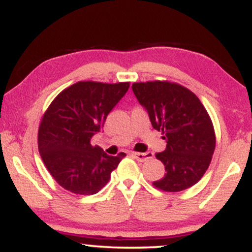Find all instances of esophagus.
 <instances>
[{"mask_svg": "<svg viewBox=\"0 0 252 252\" xmlns=\"http://www.w3.org/2000/svg\"><path fill=\"white\" fill-rule=\"evenodd\" d=\"M131 156L135 158L139 162H144V160L149 159V158H152V152H145V154H140V152H131Z\"/></svg>", "mask_w": 252, "mask_h": 252, "instance_id": "1", "label": "esophagus"}]
</instances>
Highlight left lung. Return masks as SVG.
Listing matches in <instances>:
<instances>
[{
  "label": "left lung",
  "instance_id": "obj_1",
  "mask_svg": "<svg viewBox=\"0 0 252 252\" xmlns=\"http://www.w3.org/2000/svg\"><path fill=\"white\" fill-rule=\"evenodd\" d=\"M132 90L152 127L166 140L165 150L156 154L166 172L154 186L172 193L194 186L208 169L216 149L213 124L201 101L189 89L165 81L133 83Z\"/></svg>",
  "mask_w": 252,
  "mask_h": 252
}]
</instances>
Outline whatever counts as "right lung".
<instances>
[{"label": "right lung", "mask_w": 252, "mask_h": 252, "mask_svg": "<svg viewBox=\"0 0 252 252\" xmlns=\"http://www.w3.org/2000/svg\"><path fill=\"white\" fill-rule=\"evenodd\" d=\"M129 88L128 82H77L59 94L41 119L38 148L42 162L56 182L73 194L93 195L111 179L126 156H108L92 145L107 115Z\"/></svg>", "instance_id": "right-lung-1"}]
</instances>
